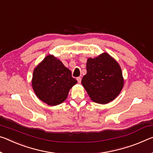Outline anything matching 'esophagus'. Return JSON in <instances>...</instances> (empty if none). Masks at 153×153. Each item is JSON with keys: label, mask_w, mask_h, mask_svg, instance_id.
<instances>
[{"label": "esophagus", "mask_w": 153, "mask_h": 153, "mask_svg": "<svg viewBox=\"0 0 153 153\" xmlns=\"http://www.w3.org/2000/svg\"><path fill=\"white\" fill-rule=\"evenodd\" d=\"M77 82H78L79 84H80V83H81L82 78H81L80 77H77Z\"/></svg>", "instance_id": "34e87169"}]
</instances>
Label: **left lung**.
<instances>
[{
  "mask_svg": "<svg viewBox=\"0 0 153 153\" xmlns=\"http://www.w3.org/2000/svg\"><path fill=\"white\" fill-rule=\"evenodd\" d=\"M82 84L93 101L100 104L111 102L117 97L124 86V78L118 62L103 52L86 62Z\"/></svg>",
  "mask_w": 153,
  "mask_h": 153,
  "instance_id": "left-lung-1",
  "label": "left lung"
}]
</instances>
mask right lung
Masks as SVG:
<instances>
[{
  "mask_svg": "<svg viewBox=\"0 0 153 153\" xmlns=\"http://www.w3.org/2000/svg\"><path fill=\"white\" fill-rule=\"evenodd\" d=\"M77 80L71 71L54 55H48L33 71L32 87L37 97L50 106L66 100Z\"/></svg>",
  "mask_w": 153,
  "mask_h": 153,
  "instance_id": "obj_1",
  "label": "right lung"
}]
</instances>
